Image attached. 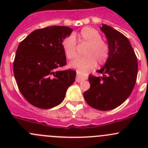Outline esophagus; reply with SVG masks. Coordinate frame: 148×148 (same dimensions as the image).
<instances>
[{"instance_id": "34e87169", "label": "esophagus", "mask_w": 148, "mask_h": 148, "mask_svg": "<svg viewBox=\"0 0 148 148\" xmlns=\"http://www.w3.org/2000/svg\"><path fill=\"white\" fill-rule=\"evenodd\" d=\"M86 77H83V76H82L81 74H79V72H77V79H76V82H81L84 81V80L86 79Z\"/></svg>"}]
</instances>
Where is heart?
<instances>
[{"mask_svg": "<svg viewBox=\"0 0 148 148\" xmlns=\"http://www.w3.org/2000/svg\"><path fill=\"white\" fill-rule=\"evenodd\" d=\"M80 40L89 47L86 51L85 57L77 58L69 63L71 68L77 69L80 74H84L89 69L95 68L97 64H103L107 62L110 55V48L106 42L102 40L100 33L95 28L84 27L79 33ZM62 47L66 56L73 59L77 56V41L74 35L71 34L62 41Z\"/></svg>", "mask_w": 148, "mask_h": 148, "instance_id": "obj_1", "label": "heart"}]
</instances>
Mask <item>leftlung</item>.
<instances>
[{
    "label": "left lung",
    "instance_id": "8db88e82",
    "mask_svg": "<svg viewBox=\"0 0 148 148\" xmlns=\"http://www.w3.org/2000/svg\"><path fill=\"white\" fill-rule=\"evenodd\" d=\"M100 30L105 34L110 55L104 66L97 72L99 77L89 76L90 88L84 97L90 107L111 110L121 105L130 95L138 75V61L130 42L122 33L102 24Z\"/></svg>",
    "mask_w": 148,
    "mask_h": 148
}]
</instances>
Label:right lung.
<instances>
[{
    "instance_id": "right-lung-1",
    "label": "right lung",
    "mask_w": 148,
    "mask_h": 148,
    "mask_svg": "<svg viewBox=\"0 0 148 148\" xmlns=\"http://www.w3.org/2000/svg\"><path fill=\"white\" fill-rule=\"evenodd\" d=\"M73 30L53 26L31 32L19 44L13 73L18 86L30 104L51 109L63 102L69 86L75 81L74 70L57 71L66 64L62 41Z\"/></svg>"
}]
</instances>
